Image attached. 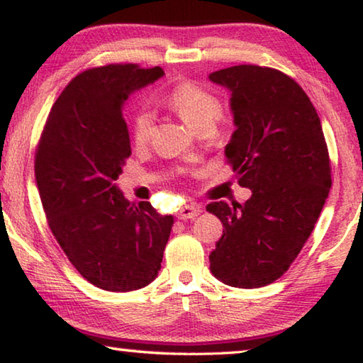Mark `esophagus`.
Instances as JSON below:
<instances>
[{
    "label": "esophagus",
    "mask_w": 363,
    "mask_h": 363,
    "mask_svg": "<svg viewBox=\"0 0 363 363\" xmlns=\"http://www.w3.org/2000/svg\"><path fill=\"white\" fill-rule=\"evenodd\" d=\"M201 211L203 209H201V206H198V204H185L180 207V211H178L177 216L180 220H189V218L198 217Z\"/></svg>",
    "instance_id": "1"
}]
</instances>
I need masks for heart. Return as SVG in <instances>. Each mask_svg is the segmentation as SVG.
Here are the masks:
<instances>
[{"label":"heart","mask_w":363,"mask_h":363,"mask_svg":"<svg viewBox=\"0 0 363 363\" xmlns=\"http://www.w3.org/2000/svg\"><path fill=\"white\" fill-rule=\"evenodd\" d=\"M189 127L198 130L201 127H213L222 114V103L212 91L194 83H180L165 98ZM154 118L150 112H140L133 122V141L136 146H145L151 140Z\"/></svg>","instance_id":"heart-1"}]
</instances>
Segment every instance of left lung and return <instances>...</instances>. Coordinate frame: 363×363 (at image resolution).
Listing matches in <instances>:
<instances>
[{"instance_id":"obj_1","label":"left lung","mask_w":363,"mask_h":363,"mask_svg":"<svg viewBox=\"0 0 363 363\" xmlns=\"http://www.w3.org/2000/svg\"><path fill=\"white\" fill-rule=\"evenodd\" d=\"M209 80L231 94L225 157L252 191L245 204L207 206L225 227L211 272L228 286L260 288L289 269L315 227L331 188L328 147L311 99L280 70L233 65Z\"/></svg>"}]
</instances>
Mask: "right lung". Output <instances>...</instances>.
<instances>
[{
  "label": "right lung",
  "mask_w": 363,
  "mask_h": 363,
  "mask_svg": "<svg viewBox=\"0 0 363 363\" xmlns=\"http://www.w3.org/2000/svg\"><path fill=\"white\" fill-rule=\"evenodd\" d=\"M160 77V67L135 64L79 74L52 104L38 145L35 180L52 235L80 275L106 291L147 286L174 225L117 185L132 154L123 106Z\"/></svg>",
  "instance_id": "add662e5"
}]
</instances>
